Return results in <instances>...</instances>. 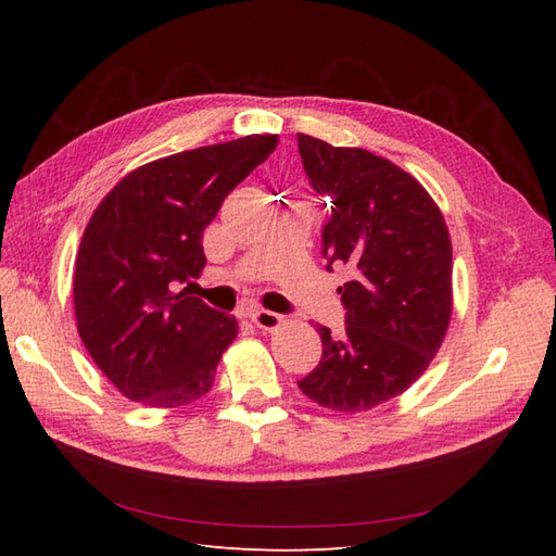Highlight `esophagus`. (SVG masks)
I'll use <instances>...</instances> for the list:
<instances>
[{
	"instance_id": "34e87169",
	"label": "esophagus",
	"mask_w": 556,
	"mask_h": 556,
	"mask_svg": "<svg viewBox=\"0 0 556 556\" xmlns=\"http://www.w3.org/2000/svg\"><path fill=\"white\" fill-rule=\"evenodd\" d=\"M250 319L255 323L262 331H274L278 325H280V315L278 313H271V311H252L250 313Z\"/></svg>"
}]
</instances>
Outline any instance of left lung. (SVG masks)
<instances>
[{"mask_svg":"<svg viewBox=\"0 0 556 556\" xmlns=\"http://www.w3.org/2000/svg\"><path fill=\"white\" fill-rule=\"evenodd\" d=\"M317 194L331 201L323 252L345 266L339 288L345 333L317 327L323 359L301 392L339 413H359L406 392L439 352L452 315V243L441 208L410 174L362 148L299 134ZM327 206V204H325Z\"/></svg>","mask_w":556,"mask_h":556,"instance_id":"8db88e82","label":"left lung"}]
</instances>
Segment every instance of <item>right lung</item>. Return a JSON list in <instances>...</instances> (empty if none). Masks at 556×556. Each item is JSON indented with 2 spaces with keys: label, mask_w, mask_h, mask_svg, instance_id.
I'll return each mask as SVG.
<instances>
[{
  "label": "right lung",
  "mask_w": 556,
  "mask_h": 556,
  "mask_svg": "<svg viewBox=\"0 0 556 556\" xmlns=\"http://www.w3.org/2000/svg\"><path fill=\"white\" fill-rule=\"evenodd\" d=\"M276 146V134H250L143 164L92 213L76 255V323L127 399L178 408L211 390L239 323L188 292L206 266L201 237Z\"/></svg>",
  "instance_id": "right-lung-1"
}]
</instances>
